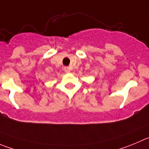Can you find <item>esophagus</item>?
Returning a JSON list of instances; mask_svg holds the SVG:
<instances>
[{
  "mask_svg": "<svg viewBox=\"0 0 149 149\" xmlns=\"http://www.w3.org/2000/svg\"><path fill=\"white\" fill-rule=\"evenodd\" d=\"M64 71H65V72H66V73H69V72H71L70 69H69V67H68V66L64 67Z\"/></svg>",
  "mask_w": 149,
  "mask_h": 149,
  "instance_id": "obj_1",
  "label": "esophagus"
}]
</instances>
